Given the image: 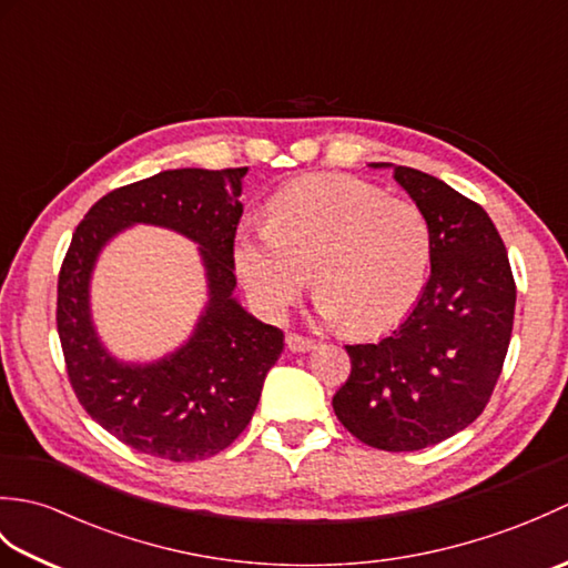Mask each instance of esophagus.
<instances>
[{
    "label": "esophagus",
    "mask_w": 568,
    "mask_h": 568,
    "mask_svg": "<svg viewBox=\"0 0 568 568\" xmlns=\"http://www.w3.org/2000/svg\"><path fill=\"white\" fill-rule=\"evenodd\" d=\"M285 344L291 352H310V348H315V339H310V336L303 334H287L285 336Z\"/></svg>",
    "instance_id": "34e87169"
}]
</instances>
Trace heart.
I'll return each instance as SVG.
<instances>
[{
  "label": "heart",
  "mask_w": 568,
  "mask_h": 568,
  "mask_svg": "<svg viewBox=\"0 0 568 568\" xmlns=\"http://www.w3.org/2000/svg\"><path fill=\"white\" fill-rule=\"evenodd\" d=\"M268 226L239 229L232 261L263 317L281 320L312 283L320 315L356 334L400 324L425 291L432 229L415 202L348 175L305 178L271 197Z\"/></svg>",
  "instance_id": "b5f03b06"
}]
</instances>
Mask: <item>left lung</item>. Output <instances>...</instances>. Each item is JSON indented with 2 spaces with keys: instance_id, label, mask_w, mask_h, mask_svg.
I'll use <instances>...</instances> for the list:
<instances>
[{
  "instance_id": "1",
  "label": "left lung",
  "mask_w": 568,
  "mask_h": 568,
  "mask_svg": "<svg viewBox=\"0 0 568 568\" xmlns=\"http://www.w3.org/2000/svg\"><path fill=\"white\" fill-rule=\"evenodd\" d=\"M393 175L429 222L432 273L390 336L346 346L352 373L332 405L373 449L417 452L486 409L510 346L517 291L508 251L478 202L415 168L393 165Z\"/></svg>"
}]
</instances>
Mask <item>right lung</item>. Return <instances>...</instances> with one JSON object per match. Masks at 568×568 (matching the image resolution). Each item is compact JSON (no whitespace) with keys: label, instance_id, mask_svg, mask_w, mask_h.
Wrapping results in <instances>:
<instances>
[{"label":"right lung","instance_id":"add662e5","mask_svg":"<svg viewBox=\"0 0 568 568\" xmlns=\"http://www.w3.org/2000/svg\"><path fill=\"white\" fill-rule=\"evenodd\" d=\"M248 168H180L106 192L72 234L58 273V336L68 381L98 425L131 449L165 462L224 452L253 417L283 332L234 300L232 244ZM131 223L173 227L201 244L211 303L185 347L155 365H122L89 320V275L101 246Z\"/></svg>","mask_w":568,"mask_h":568}]
</instances>
